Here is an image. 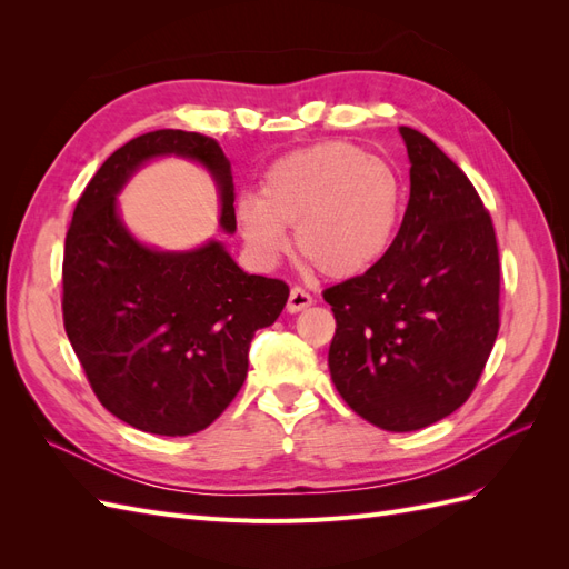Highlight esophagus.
Segmentation results:
<instances>
[{
  "label": "esophagus",
  "instance_id": "esophagus-1",
  "mask_svg": "<svg viewBox=\"0 0 569 569\" xmlns=\"http://www.w3.org/2000/svg\"><path fill=\"white\" fill-rule=\"evenodd\" d=\"M311 303H313V297L308 295L303 287H291L289 301H287V311L289 313H299V311H303V308H308Z\"/></svg>",
  "mask_w": 569,
  "mask_h": 569
}]
</instances>
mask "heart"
Here are the masks:
<instances>
[{
  "label": "heart",
  "mask_w": 569,
  "mask_h": 569,
  "mask_svg": "<svg viewBox=\"0 0 569 569\" xmlns=\"http://www.w3.org/2000/svg\"><path fill=\"white\" fill-rule=\"evenodd\" d=\"M403 203L406 187L391 163L349 142H325L274 161L258 197L237 201L234 218L256 261H278L284 228H295L308 268L349 280L389 251Z\"/></svg>",
  "instance_id": "1"
}]
</instances>
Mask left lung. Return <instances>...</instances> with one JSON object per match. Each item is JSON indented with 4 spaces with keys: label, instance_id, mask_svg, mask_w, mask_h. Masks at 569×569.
Listing matches in <instances>:
<instances>
[{
    "label": "left lung",
    "instance_id": "obj_1",
    "mask_svg": "<svg viewBox=\"0 0 569 569\" xmlns=\"http://www.w3.org/2000/svg\"><path fill=\"white\" fill-rule=\"evenodd\" d=\"M410 199L399 234L368 272L327 287L341 399L387 432H412L470 399L501 327V263L489 211L468 176L401 128Z\"/></svg>",
    "mask_w": 569,
    "mask_h": 569
}]
</instances>
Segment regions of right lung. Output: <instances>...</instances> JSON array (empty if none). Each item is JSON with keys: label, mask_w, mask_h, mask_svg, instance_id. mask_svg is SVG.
I'll return each instance as SVG.
<instances>
[{"label": "right lung", "mask_w": 569, "mask_h": 569, "mask_svg": "<svg viewBox=\"0 0 569 569\" xmlns=\"http://www.w3.org/2000/svg\"><path fill=\"white\" fill-rule=\"evenodd\" d=\"M201 161L220 184V226L234 232L226 153L199 132L153 130L101 163L80 194L63 247V327L88 382L118 420L187 437L209 427L242 389L256 330L282 313L289 287L247 274L218 242L153 251L123 228L116 194L151 157Z\"/></svg>", "instance_id": "add662e5"}]
</instances>
